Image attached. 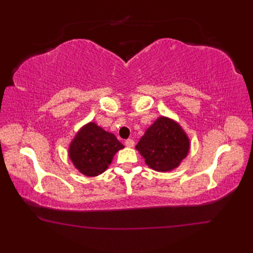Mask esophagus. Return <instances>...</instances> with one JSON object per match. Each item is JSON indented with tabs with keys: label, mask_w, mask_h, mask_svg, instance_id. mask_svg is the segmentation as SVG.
Wrapping results in <instances>:
<instances>
[{
	"label": "esophagus",
	"mask_w": 253,
	"mask_h": 253,
	"mask_svg": "<svg viewBox=\"0 0 253 253\" xmlns=\"http://www.w3.org/2000/svg\"><path fill=\"white\" fill-rule=\"evenodd\" d=\"M133 144H135V141H133L132 139H127V140L125 141V146L128 148L133 147Z\"/></svg>",
	"instance_id": "34e87169"
}]
</instances>
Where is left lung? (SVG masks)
<instances>
[{"label":"left lung","mask_w":253,"mask_h":253,"mask_svg":"<svg viewBox=\"0 0 253 253\" xmlns=\"http://www.w3.org/2000/svg\"><path fill=\"white\" fill-rule=\"evenodd\" d=\"M136 149L150 168L168 171L179 165L189 151V140L178 124L160 117L144 133Z\"/></svg>","instance_id":"1"}]
</instances>
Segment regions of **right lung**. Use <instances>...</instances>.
I'll use <instances>...</instances> for the list:
<instances>
[{"label": "right lung", "instance_id": "add662e5", "mask_svg": "<svg viewBox=\"0 0 253 253\" xmlns=\"http://www.w3.org/2000/svg\"><path fill=\"white\" fill-rule=\"evenodd\" d=\"M122 148L124 146L113 133L90 123L75 137L69 147V158L83 174L96 176L103 173Z\"/></svg>", "mask_w": 253, "mask_h": 253}]
</instances>
